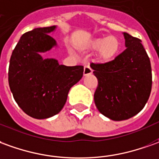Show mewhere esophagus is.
I'll list each match as a JSON object with an SVG mask.
<instances>
[{
    "instance_id": "obj_1",
    "label": "esophagus",
    "mask_w": 159,
    "mask_h": 159,
    "mask_svg": "<svg viewBox=\"0 0 159 159\" xmlns=\"http://www.w3.org/2000/svg\"><path fill=\"white\" fill-rule=\"evenodd\" d=\"M91 73H92V70L89 67V64H85L84 65V70H83V75L84 76H88V75H90Z\"/></svg>"
}]
</instances>
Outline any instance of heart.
Masks as SVG:
<instances>
[{
  "instance_id": "obj_1",
  "label": "heart",
  "mask_w": 159,
  "mask_h": 159,
  "mask_svg": "<svg viewBox=\"0 0 159 159\" xmlns=\"http://www.w3.org/2000/svg\"><path fill=\"white\" fill-rule=\"evenodd\" d=\"M89 47L91 50H98V57L104 63L114 60L118 55L120 43L118 38L110 35L107 37L95 38L89 42Z\"/></svg>"
}]
</instances>
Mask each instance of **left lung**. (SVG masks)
I'll use <instances>...</instances> for the list:
<instances>
[{
  "label": "left lung",
  "instance_id": "left-lung-1",
  "mask_svg": "<svg viewBox=\"0 0 159 159\" xmlns=\"http://www.w3.org/2000/svg\"><path fill=\"white\" fill-rule=\"evenodd\" d=\"M126 49L114 60L91 63L98 85L94 94L101 114L113 120H125L145 107L152 91L151 62L141 40L124 33Z\"/></svg>",
  "mask_w": 159,
  "mask_h": 159
}]
</instances>
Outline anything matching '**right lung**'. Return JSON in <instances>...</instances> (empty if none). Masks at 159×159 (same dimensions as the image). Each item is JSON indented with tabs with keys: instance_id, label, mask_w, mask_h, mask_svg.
<instances>
[{
	"instance_id": "1",
	"label": "right lung",
	"mask_w": 159,
	"mask_h": 159,
	"mask_svg": "<svg viewBox=\"0 0 159 159\" xmlns=\"http://www.w3.org/2000/svg\"><path fill=\"white\" fill-rule=\"evenodd\" d=\"M55 25L39 27L22 35L14 49L8 68V83L15 102L27 115L50 118L66 102L70 88L83 75V66H65L44 53L57 45L48 33Z\"/></svg>"
}]
</instances>
